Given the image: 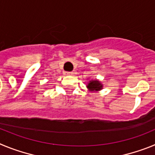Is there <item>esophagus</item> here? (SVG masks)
<instances>
[{
  "label": "esophagus",
  "instance_id": "esophagus-1",
  "mask_svg": "<svg viewBox=\"0 0 155 155\" xmlns=\"http://www.w3.org/2000/svg\"><path fill=\"white\" fill-rule=\"evenodd\" d=\"M64 74L65 75H73V72H69V71H64Z\"/></svg>",
  "mask_w": 155,
  "mask_h": 155
}]
</instances>
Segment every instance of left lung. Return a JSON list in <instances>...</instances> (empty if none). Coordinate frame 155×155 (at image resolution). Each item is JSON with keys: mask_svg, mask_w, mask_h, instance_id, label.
<instances>
[{"mask_svg": "<svg viewBox=\"0 0 155 155\" xmlns=\"http://www.w3.org/2000/svg\"><path fill=\"white\" fill-rule=\"evenodd\" d=\"M87 88H89L91 91H98L102 88V85L100 84V82L98 81H91L87 84Z\"/></svg>", "mask_w": 155, "mask_h": 155, "instance_id": "8db88e82", "label": "left lung"}]
</instances>
